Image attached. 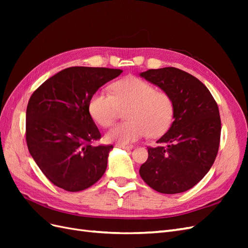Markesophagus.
<instances>
[{
    "label": "esophagus",
    "mask_w": 248,
    "mask_h": 248,
    "mask_svg": "<svg viewBox=\"0 0 248 248\" xmlns=\"http://www.w3.org/2000/svg\"><path fill=\"white\" fill-rule=\"evenodd\" d=\"M118 147H120V148H123V149H126V150H130V149H132V148H133L132 146H126V145H121V144H119V145H118Z\"/></svg>",
    "instance_id": "1"
}]
</instances>
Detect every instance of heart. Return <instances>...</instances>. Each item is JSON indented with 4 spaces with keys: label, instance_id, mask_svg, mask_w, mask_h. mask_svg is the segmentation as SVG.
Segmentation results:
<instances>
[{
    "label": "heart",
    "instance_id": "obj_1",
    "mask_svg": "<svg viewBox=\"0 0 248 248\" xmlns=\"http://www.w3.org/2000/svg\"><path fill=\"white\" fill-rule=\"evenodd\" d=\"M111 90L112 94L99 90L89 103L90 114L104 128L114 125L121 109H127L125 118L128 121L117 125L107 134L109 141L125 145L147 133L150 138H159L170 128L175 102L170 93L137 77L114 82Z\"/></svg>",
    "mask_w": 248,
    "mask_h": 248
}]
</instances>
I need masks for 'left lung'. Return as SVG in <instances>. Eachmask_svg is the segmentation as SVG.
<instances>
[{
    "mask_svg": "<svg viewBox=\"0 0 248 248\" xmlns=\"http://www.w3.org/2000/svg\"><path fill=\"white\" fill-rule=\"evenodd\" d=\"M140 76L170 94L175 118L169 131L148 147L140 175L154 190L174 194L188 190L206 176L218 152L219 109L201 80L175 67L149 69Z\"/></svg>",
    "mask_w": 248,
    "mask_h": 248,
    "instance_id": "obj_1",
    "label": "left lung"
}]
</instances>
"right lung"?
<instances>
[{
	"instance_id": "add662e5",
	"label": "right lung",
	"mask_w": 248,
	"mask_h": 248,
	"mask_svg": "<svg viewBox=\"0 0 248 248\" xmlns=\"http://www.w3.org/2000/svg\"><path fill=\"white\" fill-rule=\"evenodd\" d=\"M123 72L103 67H69L30 97L26 140L49 181L67 191L89 188L102 177L111 145L93 146L101 134L89 111L97 90Z\"/></svg>"
}]
</instances>
